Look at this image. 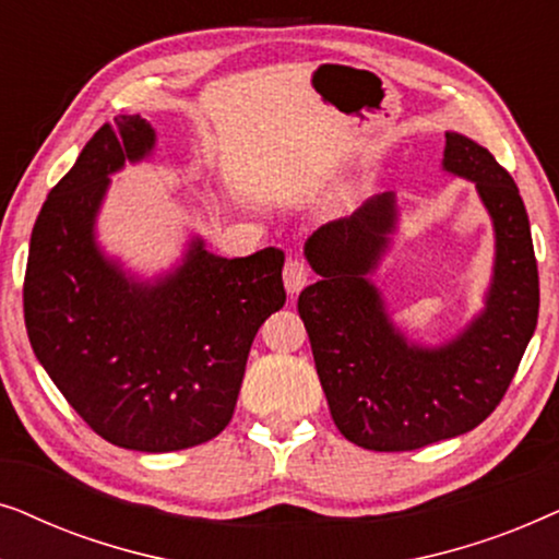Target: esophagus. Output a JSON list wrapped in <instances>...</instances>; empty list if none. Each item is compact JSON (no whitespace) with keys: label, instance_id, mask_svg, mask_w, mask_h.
Instances as JSON below:
<instances>
[{"label":"esophagus","instance_id":"esophagus-1","mask_svg":"<svg viewBox=\"0 0 559 559\" xmlns=\"http://www.w3.org/2000/svg\"><path fill=\"white\" fill-rule=\"evenodd\" d=\"M282 280H285V287L289 295H297L300 289L310 282V270L302 259H287L285 272H282Z\"/></svg>","mask_w":559,"mask_h":559}]
</instances>
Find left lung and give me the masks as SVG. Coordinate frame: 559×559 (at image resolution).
<instances>
[{"label": "left lung", "instance_id": "left-lung-1", "mask_svg": "<svg viewBox=\"0 0 559 559\" xmlns=\"http://www.w3.org/2000/svg\"><path fill=\"white\" fill-rule=\"evenodd\" d=\"M448 173L476 182L491 213L496 262L486 308L445 346L396 331L369 282L396 226L392 193L320 226L305 257L320 274L297 300L333 423L346 440L400 453L478 427L507 394L539 316V274L516 182L486 147L445 132Z\"/></svg>", "mask_w": 559, "mask_h": 559}]
</instances>
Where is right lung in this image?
I'll return each mask as SVG.
<instances>
[{
    "mask_svg": "<svg viewBox=\"0 0 559 559\" xmlns=\"http://www.w3.org/2000/svg\"><path fill=\"white\" fill-rule=\"evenodd\" d=\"M152 147L140 114L91 136L35 221L22 302L37 361L83 423L111 445L173 453L231 419L251 341L285 305V254L224 259L195 239L155 285L127 277L94 224L109 175Z\"/></svg>",
    "mask_w": 559,
    "mask_h": 559,
    "instance_id": "right-lung-1",
    "label": "right lung"
}]
</instances>
